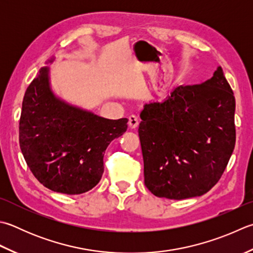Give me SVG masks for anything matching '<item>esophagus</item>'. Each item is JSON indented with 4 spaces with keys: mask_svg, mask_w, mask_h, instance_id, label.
I'll return each mask as SVG.
<instances>
[{
    "mask_svg": "<svg viewBox=\"0 0 253 253\" xmlns=\"http://www.w3.org/2000/svg\"><path fill=\"white\" fill-rule=\"evenodd\" d=\"M139 125V121H138V118L135 115H131L128 118V126H129L131 129H135V128L138 127Z\"/></svg>",
    "mask_w": 253,
    "mask_h": 253,
    "instance_id": "1",
    "label": "esophagus"
}]
</instances>
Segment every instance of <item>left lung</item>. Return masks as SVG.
I'll return each mask as SVG.
<instances>
[{"label": "left lung", "mask_w": 253, "mask_h": 253, "mask_svg": "<svg viewBox=\"0 0 253 253\" xmlns=\"http://www.w3.org/2000/svg\"><path fill=\"white\" fill-rule=\"evenodd\" d=\"M235 108L220 67L204 83L180 85L162 103L146 104L138 132L147 189L169 200L209 192L235 149Z\"/></svg>", "instance_id": "1"}]
</instances>
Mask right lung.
<instances>
[{"mask_svg": "<svg viewBox=\"0 0 253 253\" xmlns=\"http://www.w3.org/2000/svg\"><path fill=\"white\" fill-rule=\"evenodd\" d=\"M127 122L107 120L60 101L49 87L48 68H42L24 95L19 147L43 186L82 194L100 182L104 153L126 131Z\"/></svg>", "mask_w": 253, "mask_h": 253, "instance_id": "obj_1", "label": "right lung"}]
</instances>
